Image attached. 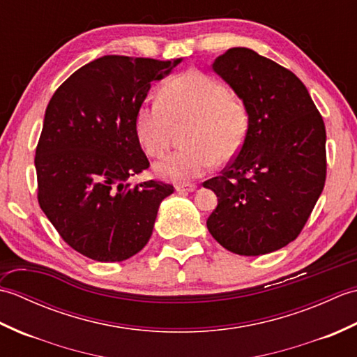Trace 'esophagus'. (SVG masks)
I'll use <instances>...</instances> for the list:
<instances>
[{
	"label": "esophagus",
	"instance_id": "34e87169",
	"mask_svg": "<svg viewBox=\"0 0 357 357\" xmlns=\"http://www.w3.org/2000/svg\"><path fill=\"white\" fill-rule=\"evenodd\" d=\"M174 188H176V192H179V193H188V192H195L196 188H198V185H195V184H178Z\"/></svg>",
	"mask_w": 357,
	"mask_h": 357
}]
</instances>
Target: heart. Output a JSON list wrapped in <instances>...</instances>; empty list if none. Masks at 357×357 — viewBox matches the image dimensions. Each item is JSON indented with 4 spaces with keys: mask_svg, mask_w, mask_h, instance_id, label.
Instances as JSON below:
<instances>
[{
    "mask_svg": "<svg viewBox=\"0 0 357 357\" xmlns=\"http://www.w3.org/2000/svg\"><path fill=\"white\" fill-rule=\"evenodd\" d=\"M185 124L183 142L187 147L159 159L155 164L159 178L188 183L207 173L215 161H231L245 144L250 115L221 81L187 70L165 82L159 100L141 105L135 128L146 153L159 156L169 149L174 127Z\"/></svg>",
    "mask_w": 357,
    "mask_h": 357,
    "instance_id": "heart-1",
    "label": "heart"
}]
</instances>
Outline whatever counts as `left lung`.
<instances>
[{
  "label": "left lung",
  "instance_id": "obj_1",
  "mask_svg": "<svg viewBox=\"0 0 357 357\" xmlns=\"http://www.w3.org/2000/svg\"><path fill=\"white\" fill-rule=\"evenodd\" d=\"M213 70L244 101V147L202 185L218 196L207 229L242 256L267 255L299 236L327 176L325 124L302 81L252 49L218 56Z\"/></svg>",
  "mask_w": 357,
  "mask_h": 357
}]
</instances>
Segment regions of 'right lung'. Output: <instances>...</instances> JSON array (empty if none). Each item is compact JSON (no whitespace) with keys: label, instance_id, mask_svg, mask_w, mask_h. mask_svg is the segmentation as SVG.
<instances>
[{"label":"right lung","instance_id":"1","mask_svg":"<svg viewBox=\"0 0 357 357\" xmlns=\"http://www.w3.org/2000/svg\"><path fill=\"white\" fill-rule=\"evenodd\" d=\"M181 59L107 55L82 66L53 93L36 146L38 202L75 252L121 262L146 247L172 184L128 178L150 167L136 113Z\"/></svg>","mask_w":357,"mask_h":357}]
</instances>
